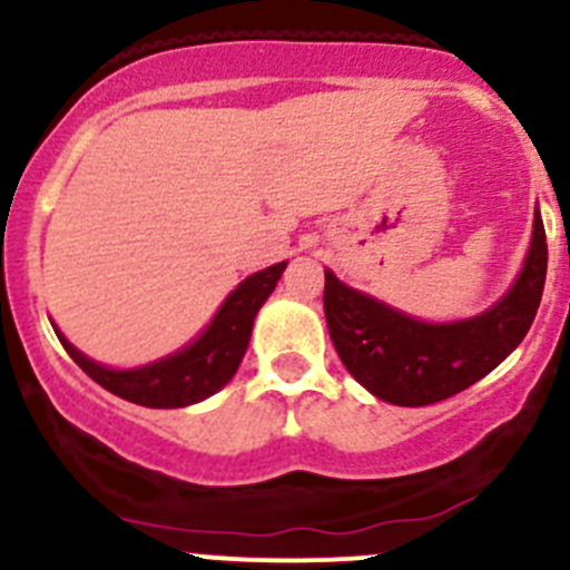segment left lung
I'll list each match as a JSON object with an SVG mask.
<instances>
[{"label":"left lung","instance_id":"obj_1","mask_svg":"<svg viewBox=\"0 0 570 570\" xmlns=\"http://www.w3.org/2000/svg\"><path fill=\"white\" fill-rule=\"evenodd\" d=\"M546 263L543 218L534 210L532 244L515 285L484 313L449 324L399 313L324 272V315L337 357L382 402L399 407L443 402L490 374L523 341L543 296Z\"/></svg>","mask_w":570,"mask_h":570}]
</instances>
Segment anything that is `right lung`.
I'll return each mask as SVG.
<instances>
[{
    "instance_id": "right-lung-1",
    "label": "right lung",
    "mask_w": 570,
    "mask_h": 570,
    "mask_svg": "<svg viewBox=\"0 0 570 570\" xmlns=\"http://www.w3.org/2000/svg\"><path fill=\"white\" fill-rule=\"evenodd\" d=\"M285 266L287 263H277V266H268L246 277L224 298L216 318L190 346L179 348V352L168 354L157 363L140 365V368L116 371L94 363L91 357L77 352L58 330L55 332H58L69 357L105 391L140 404V407H188V404H196L222 391L233 380L240 360H244L246 346H249L257 309L272 296Z\"/></svg>"
}]
</instances>
